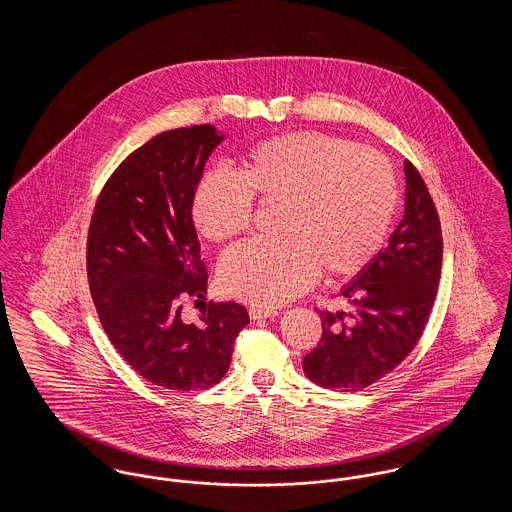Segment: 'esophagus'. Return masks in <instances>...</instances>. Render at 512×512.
I'll use <instances>...</instances> for the list:
<instances>
[{"label": "esophagus", "mask_w": 512, "mask_h": 512, "mask_svg": "<svg viewBox=\"0 0 512 512\" xmlns=\"http://www.w3.org/2000/svg\"><path fill=\"white\" fill-rule=\"evenodd\" d=\"M278 311L272 309V307H259V305H253L249 307V317L251 320H261V318L276 317Z\"/></svg>", "instance_id": "obj_1"}]
</instances>
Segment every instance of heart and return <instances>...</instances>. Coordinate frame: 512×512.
I'll list each match as a JSON object with an SVG mask.
<instances>
[{
    "instance_id": "1",
    "label": "heart",
    "mask_w": 512,
    "mask_h": 512,
    "mask_svg": "<svg viewBox=\"0 0 512 512\" xmlns=\"http://www.w3.org/2000/svg\"><path fill=\"white\" fill-rule=\"evenodd\" d=\"M253 197L280 203L276 240L230 249L219 286L253 305H280L309 288L320 272L353 276L378 255L399 201L390 161L351 140L297 132L251 147L236 172H207L195 186L190 215L209 242L249 230Z\"/></svg>"
}]
</instances>
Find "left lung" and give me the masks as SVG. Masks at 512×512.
<instances>
[{
  "instance_id": "left-lung-1",
  "label": "left lung",
  "mask_w": 512,
  "mask_h": 512,
  "mask_svg": "<svg viewBox=\"0 0 512 512\" xmlns=\"http://www.w3.org/2000/svg\"><path fill=\"white\" fill-rule=\"evenodd\" d=\"M405 215L382 249L340 297L347 311H318L322 336L303 357L317 386L359 391L378 382L411 353L434 307L443 238L438 211L420 172L405 161Z\"/></svg>"
}]
</instances>
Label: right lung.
Instances as JSON below:
<instances>
[{"label": "right lung", "mask_w": 512, "mask_h": 512, "mask_svg": "<svg viewBox=\"0 0 512 512\" xmlns=\"http://www.w3.org/2000/svg\"><path fill=\"white\" fill-rule=\"evenodd\" d=\"M222 140L211 124L151 138L111 174L88 230L86 267L99 322L122 359L163 390L219 384L249 322L234 301H211L197 324L182 318V303L207 293L190 201Z\"/></svg>", "instance_id": "1"}]
</instances>
